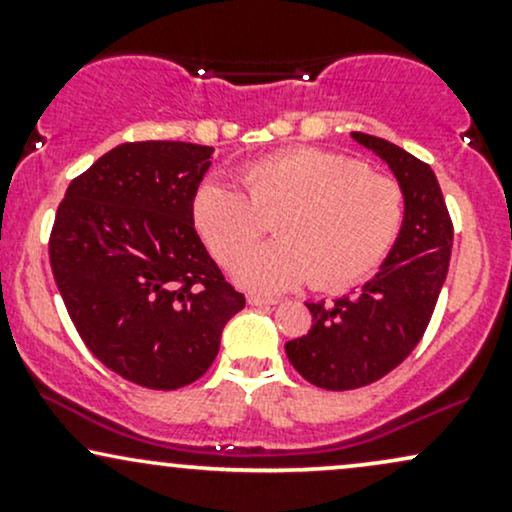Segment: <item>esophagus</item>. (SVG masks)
Masks as SVG:
<instances>
[{"label": "esophagus", "instance_id": "1", "mask_svg": "<svg viewBox=\"0 0 512 512\" xmlns=\"http://www.w3.org/2000/svg\"><path fill=\"white\" fill-rule=\"evenodd\" d=\"M248 303L255 305V308H267V305H276L279 301H276V298H269V296H255V293H250Z\"/></svg>", "mask_w": 512, "mask_h": 512}]
</instances>
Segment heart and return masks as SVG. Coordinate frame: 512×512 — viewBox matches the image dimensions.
<instances>
[{"mask_svg":"<svg viewBox=\"0 0 512 512\" xmlns=\"http://www.w3.org/2000/svg\"><path fill=\"white\" fill-rule=\"evenodd\" d=\"M240 182L248 198L204 180L192 195V223L216 260L231 264L261 235L256 214H280V238L244 251L233 267L245 289L281 291L310 276L315 289H349L380 267L402 231V185L354 156L298 146L248 163Z\"/></svg>","mask_w":512,"mask_h":512,"instance_id":"heart-1","label":"heart"}]
</instances>
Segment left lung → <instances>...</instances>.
<instances>
[{
    "instance_id": "1",
    "label": "left lung",
    "mask_w": 512,
    "mask_h": 512,
    "mask_svg": "<svg viewBox=\"0 0 512 512\" xmlns=\"http://www.w3.org/2000/svg\"><path fill=\"white\" fill-rule=\"evenodd\" d=\"M390 166L404 190V223L380 272L356 296L308 303L313 327L286 356L322 390H356L397 368L419 339L448 276L452 221L431 166L397 144L351 132Z\"/></svg>"
}]
</instances>
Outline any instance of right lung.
<instances>
[{
    "label": "right lung",
    "mask_w": 512,
    "mask_h": 512,
    "mask_svg": "<svg viewBox=\"0 0 512 512\" xmlns=\"http://www.w3.org/2000/svg\"><path fill=\"white\" fill-rule=\"evenodd\" d=\"M214 146L129 142L67 187L50 267L98 361L149 390L207 373L245 296L223 279L192 223Z\"/></svg>",
    "instance_id": "obj_1"
}]
</instances>
